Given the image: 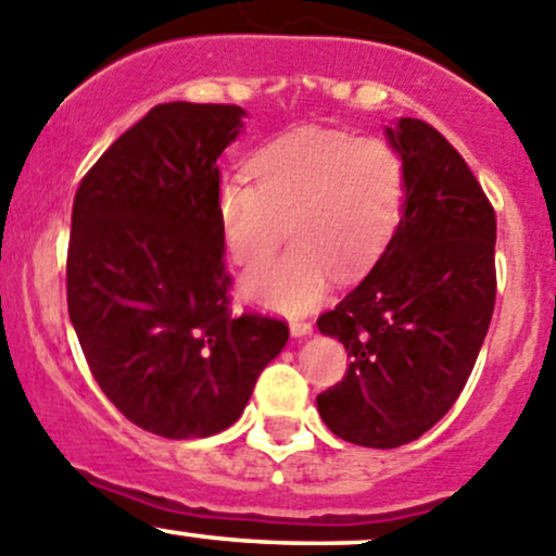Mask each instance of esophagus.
I'll list each match as a JSON object with an SVG mask.
<instances>
[{
  "label": "esophagus",
  "mask_w": 556,
  "mask_h": 556,
  "mask_svg": "<svg viewBox=\"0 0 556 556\" xmlns=\"http://www.w3.org/2000/svg\"><path fill=\"white\" fill-rule=\"evenodd\" d=\"M312 323H290V333H293V339H306V336H312Z\"/></svg>",
  "instance_id": "esophagus-1"
}]
</instances>
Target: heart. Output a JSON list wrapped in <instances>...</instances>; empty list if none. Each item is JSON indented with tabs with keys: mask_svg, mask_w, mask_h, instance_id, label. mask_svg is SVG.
Returning <instances> with one entry per match:
<instances>
[{
	"mask_svg": "<svg viewBox=\"0 0 556 556\" xmlns=\"http://www.w3.org/2000/svg\"><path fill=\"white\" fill-rule=\"evenodd\" d=\"M252 174L255 185L223 179L217 220L239 266L271 255L288 226L293 247L242 282L244 299L271 312H312L328 295L330 274H366L401 223L406 179L384 139L295 131L263 148Z\"/></svg>",
	"mask_w": 556,
	"mask_h": 556,
	"instance_id": "1",
	"label": "heart"
}]
</instances>
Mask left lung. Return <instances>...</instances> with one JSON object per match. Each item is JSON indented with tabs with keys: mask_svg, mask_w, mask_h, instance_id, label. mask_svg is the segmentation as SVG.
Wrapping results in <instances>:
<instances>
[{
	"mask_svg": "<svg viewBox=\"0 0 556 556\" xmlns=\"http://www.w3.org/2000/svg\"><path fill=\"white\" fill-rule=\"evenodd\" d=\"M403 164V215L368 277L317 319L350 355L317 395L330 433L395 450L454 406L495 309V210L463 155L425 121L384 128Z\"/></svg>",
	"mask_w": 556,
	"mask_h": 556,
	"instance_id": "left-lung-1",
	"label": "left lung"
}]
</instances>
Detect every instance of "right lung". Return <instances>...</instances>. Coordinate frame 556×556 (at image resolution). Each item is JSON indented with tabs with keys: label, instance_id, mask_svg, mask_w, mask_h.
I'll list each match as a JSON object with an SVG mask.
<instances>
[{
	"label": "right lung",
	"instance_id": "1",
	"mask_svg": "<svg viewBox=\"0 0 556 556\" xmlns=\"http://www.w3.org/2000/svg\"><path fill=\"white\" fill-rule=\"evenodd\" d=\"M237 104H159L86 174L72 206L66 304L93 379L128 422L206 439L242 417L288 325L228 312L217 220Z\"/></svg>",
	"mask_w": 556,
	"mask_h": 556
}]
</instances>
